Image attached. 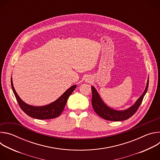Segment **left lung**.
I'll return each instance as SVG.
<instances>
[{"instance_id": "left-lung-1", "label": "left lung", "mask_w": 160, "mask_h": 160, "mask_svg": "<svg viewBox=\"0 0 160 160\" xmlns=\"http://www.w3.org/2000/svg\"><path fill=\"white\" fill-rule=\"evenodd\" d=\"M149 85V78L147 81V84L146 88L144 91L143 94L141 96V97L135 102V103L130 107L129 108L123 110V111H117L113 109L107 105L102 101L100 96L99 95L98 92H97L96 89L94 87L92 86V107L95 111V112L98 115L109 121H113V122H120L128 119L131 117H132L135 112L138 111V108H139L142 102L143 98L145 94L147 92V90L148 88Z\"/></svg>"}]
</instances>
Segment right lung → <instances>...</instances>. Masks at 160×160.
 I'll return each mask as SVG.
<instances>
[{
  "label": "right lung",
  "mask_w": 160,
  "mask_h": 160,
  "mask_svg": "<svg viewBox=\"0 0 160 160\" xmlns=\"http://www.w3.org/2000/svg\"><path fill=\"white\" fill-rule=\"evenodd\" d=\"M11 83L12 91L21 109L29 117L38 120H48L58 117L62 112L68 98L77 87L76 85L72 86L56 101L48 105L43 106H33L25 103L19 97L14 88L12 77L11 78Z\"/></svg>",
  "instance_id": "1"
}]
</instances>
